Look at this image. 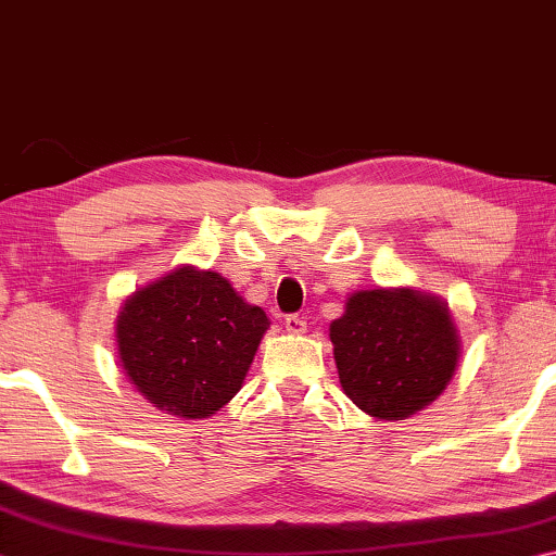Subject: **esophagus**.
I'll list each match as a JSON object with an SVG mask.
<instances>
[{
    "mask_svg": "<svg viewBox=\"0 0 556 556\" xmlns=\"http://www.w3.org/2000/svg\"><path fill=\"white\" fill-rule=\"evenodd\" d=\"M283 325L290 334H303L307 329V319L303 315H288L283 319Z\"/></svg>",
    "mask_w": 556,
    "mask_h": 556,
    "instance_id": "esophagus-1",
    "label": "esophagus"
}]
</instances>
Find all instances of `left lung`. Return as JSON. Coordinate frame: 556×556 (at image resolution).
Returning a JSON list of instances; mask_svg holds the SVG:
<instances>
[{
    "instance_id": "obj_1",
    "label": "left lung",
    "mask_w": 556,
    "mask_h": 556,
    "mask_svg": "<svg viewBox=\"0 0 556 556\" xmlns=\"http://www.w3.org/2000/svg\"><path fill=\"white\" fill-rule=\"evenodd\" d=\"M329 339L344 393L381 420H403L430 405L459 362L450 309L413 290L352 295Z\"/></svg>"
}]
</instances>
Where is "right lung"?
I'll use <instances>...</instances> for the list:
<instances>
[{"label":"right lung","instance_id":"obj_1","mask_svg":"<svg viewBox=\"0 0 556 556\" xmlns=\"http://www.w3.org/2000/svg\"><path fill=\"white\" fill-rule=\"evenodd\" d=\"M266 329V313L222 276L182 266L126 300L116 344L146 401L200 420L239 393Z\"/></svg>","mask_w":556,"mask_h":556}]
</instances>
